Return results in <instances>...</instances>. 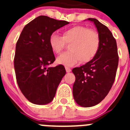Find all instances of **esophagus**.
<instances>
[{
	"label": "esophagus",
	"instance_id": "esophagus-1",
	"mask_svg": "<svg viewBox=\"0 0 130 130\" xmlns=\"http://www.w3.org/2000/svg\"><path fill=\"white\" fill-rule=\"evenodd\" d=\"M65 69H66V72H71V69L69 67H68V66H66V67H65Z\"/></svg>",
	"mask_w": 130,
	"mask_h": 130
}]
</instances>
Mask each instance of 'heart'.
<instances>
[{
    "label": "heart",
    "mask_w": 130,
    "mask_h": 130,
    "mask_svg": "<svg viewBox=\"0 0 130 130\" xmlns=\"http://www.w3.org/2000/svg\"><path fill=\"white\" fill-rule=\"evenodd\" d=\"M66 43H70L68 48L70 51L58 57L57 61L58 64L70 66L79 60L86 63L94 58L100 45V36L95 30L80 25L65 30L62 37L56 33L49 36V46L55 54L61 53Z\"/></svg>",
    "instance_id": "1"
}]
</instances>
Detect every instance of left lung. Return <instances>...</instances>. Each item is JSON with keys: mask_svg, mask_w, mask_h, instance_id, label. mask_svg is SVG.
<instances>
[{"mask_svg": "<svg viewBox=\"0 0 130 130\" xmlns=\"http://www.w3.org/2000/svg\"><path fill=\"white\" fill-rule=\"evenodd\" d=\"M97 28L100 36L98 52L90 61L74 68L75 76L73 96L77 104L90 107L100 103L114 83L119 64L116 40L105 25L94 18H88Z\"/></svg>", "mask_w": 130, "mask_h": 130, "instance_id": "left-lung-1", "label": "left lung"}]
</instances>
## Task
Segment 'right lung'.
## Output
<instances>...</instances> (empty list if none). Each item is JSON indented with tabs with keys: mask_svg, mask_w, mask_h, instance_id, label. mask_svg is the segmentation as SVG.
<instances>
[{
	"mask_svg": "<svg viewBox=\"0 0 130 130\" xmlns=\"http://www.w3.org/2000/svg\"><path fill=\"white\" fill-rule=\"evenodd\" d=\"M68 23L40 15L25 25L19 36L14 57L16 80L23 94L32 104L50 103L66 74L61 64L48 67L55 60L49 39L55 30Z\"/></svg>",
	"mask_w": 130,
	"mask_h": 130,
	"instance_id": "right-lung-1",
	"label": "right lung"
}]
</instances>
